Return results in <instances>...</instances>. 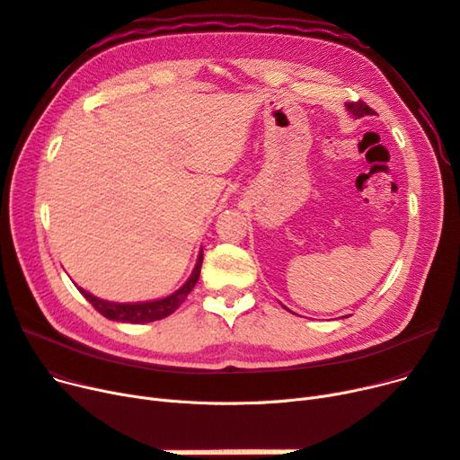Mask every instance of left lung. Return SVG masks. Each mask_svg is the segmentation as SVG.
<instances>
[{
	"label": "left lung",
	"mask_w": 460,
	"mask_h": 460,
	"mask_svg": "<svg viewBox=\"0 0 460 460\" xmlns=\"http://www.w3.org/2000/svg\"><path fill=\"white\" fill-rule=\"evenodd\" d=\"M346 107H348V111H349L355 118H361V116H367V114H374V111H372L367 103H363V102L346 103Z\"/></svg>",
	"instance_id": "obj_1"
}]
</instances>
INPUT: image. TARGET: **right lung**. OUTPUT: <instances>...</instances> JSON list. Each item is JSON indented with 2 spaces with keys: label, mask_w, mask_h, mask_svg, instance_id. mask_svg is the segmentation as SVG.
<instances>
[{
  "label": "right lung",
  "mask_w": 460,
  "mask_h": 460,
  "mask_svg": "<svg viewBox=\"0 0 460 460\" xmlns=\"http://www.w3.org/2000/svg\"><path fill=\"white\" fill-rule=\"evenodd\" d=\"M201 265H203V250L197 257L195 269L191 272V276L188 278V282L176 289L172 295L165 296V298H157V301H150V303H109L103 301V298L93 296L92 293L84 291L83 288H78L84 295L86 301L99 312L102 315H105L107 319H112V322H122V323H150V322H157V319H164L167 315H171L178 306H181L186 296L191 293V289L195 288L199 274H201Z\"/></svg>",
  "instance_id": "right-lung-1"
}]
</instances>
